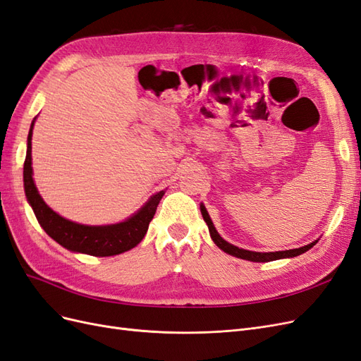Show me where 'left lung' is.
<instances>
[{
  "instance_id": "1",
  "label": "left lung",
  "mask_w": 361,
  "mask_h": 361,
  "mask_svg": "<svg viewBox=\"0 0 361 361\" xmlns=\"http://www.w3.org/2000/svg\"><path fill=\"white\" fill-rule=\"evenodd\" d=\"M200 211H202V215H203V220L206 221L207 227H209L211 238H212V241L216 244V247H220L223 251H226V253L232 255L235 257H239V259H245V260H251V262H271V260H277V259H283V257H295V256L305 253V251L310 250L316 243H318V241H314V243H310L309 245L293 248V250L276 251V253H259V251L243 250V248L235 247L232 244H228L227 241H224V239L220 235H218V232L215 231V227L211 221V216H209V214H207V211L204 209L203 206L200 207Z\"/></svg>"
}]
</instances>
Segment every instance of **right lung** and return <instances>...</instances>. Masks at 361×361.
<instances>
[{"label": "right lung", "instance_id": "add662e5", "mask_svg": "<svg viewBox=\"0 0 361 361\" xmlns=\"http://www.w3.org/2000/svg\"><path fill=\"white\" fill-rule=\"evenodd\" d=\"M32 125L28 133L27 157L24 162V188L27 200L30 202L32 211L37 218L39 224L43 227L54 241H57L64 248L76 253H84L90 256H114L123 251L134 248L145 238L149 223L154 218L159 200L162 199L164 191H159L154 197L141 207V209L129 218V220L111 224V226H84L66 220L54 212L51 207L43 202L37 188L32 180L31 167V135Z\"/></svg>", "mask_w": 361, "mask_h": 361}]
</instances>
